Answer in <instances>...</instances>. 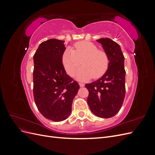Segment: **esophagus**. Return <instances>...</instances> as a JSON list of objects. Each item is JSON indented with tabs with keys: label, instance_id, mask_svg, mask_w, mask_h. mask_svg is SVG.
I'll return each instance as SVG.
<instances>
[{
	"label": "esophagus",
	"instance_id": "34e87169",
	"mask_svg": "<svg viewBox=\"0 0 155 155\" xmlns=\"http://www.w3.org/2000/svg\"><path fill=\"white\" fill-rule=\"evenodd\" d=\"M79 85L81 87H83L84 86H85V84L83 83H79Z\"/></svg>",
	"mask_w": 155,
	"mask_h": 155
}]
</instances>
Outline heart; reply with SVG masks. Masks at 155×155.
Segmentation results:
<instances>
[{"label": "heart", "mask_w": 155, "mask_h": 155, "mask_svg": "<svg viewBox=\"0 0 155 155\" xmlns=\"http://www.w3.org/2000/svg\"><path fill=\"white\" fill-rule=\"evenodd\" d=\"M83 66L77 72L80 80L98 78L104 75L109 67V59L104 51L98 50L97 46L89 41H81L75 44L74 50L65 49L62 55V61L67 73L73 76L81 64Z\"/></svg>", "instance_id": "heart-1"}]
</instances>
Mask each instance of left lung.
<instances>
[{
	"label": "left lung",
	"mask_w": 155,
	"mask_h": 155,
	"mask_svg": "<svg viewBox=\"0 0 155 155\" xmlns=\"http://www.w3.org/2000/svg\"><path fill=\"white\" fill-rule=\"evenodd\" d=\"M109 59L106 72L101 78L85 87L89 92L87 103L96 116L109 118L115 116L122 106L125 95L124 56L120 46L109 38L97 40Z\"/></svg>",
	"instance_id": "1"
}]
</instances>
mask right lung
I'll return each mask as SVG.
<instances>
[{
  "label": "right lung",
  "mask_w": 155,
  "mask_h": 155,
  "mask_svg": "<svg viewBox=\"0 0 155 155\" xmlns=\"http://www.w3.org/2000/svg\"><path fill=\"white\" fill-rule=\"evenodd\" d=\"M64 41L51 39L43 42L34 55V97L44 117L54 121L67 119L79 85L65 71L62 55Z\"/></svg>",
  "instance_id": "obj_1"
}]
</instances>
